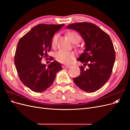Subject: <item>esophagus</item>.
I'll use <instances>...</instances> for the list:
<instances>
[{
	"instance_id": "1",
	"label": "esophagus",
	"mask_w": 130,
	"mask_h": 130,
	"mask_svg": "<svg viewBox=\"0 0 130 130\" xmlns=\"http://www.w3.org/2000/svg\"><path fill=\"white\" fill-rule=\"evenodd\" d=\"M70 67V66H69V65H63L62 68L63 69H67V68H69Z\"/></svg>"
}]
</instances>
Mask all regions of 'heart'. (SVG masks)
<instances>
[{"label": "heart", "mask_w": 130, "mask_h": 130, "mask_svg": "<svg viewBox=\"0 0 130 130\" xmlns=\"http://www.w3.org/2000/svg\"><path fill=\"white\" fill-rule=\"evenodd\" d=\"M68 36L72 43H77L81 40V36L76 31H70L68 33ZM58 35L55 34L53 37L51 45L53 48H55L58 41ZM75 58V54L71 52H66L63 50H60L55 55L56 60L60 63L64 64H68L72 62Z\"/></svg>", "instance_id": "obj_1"}]
</instances>
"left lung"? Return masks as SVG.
I'll return each instance as SVG.
<instances>
[{"mask_svg": "<svg viewBox=\"0 0 130 130\" xmlns=\"http://www.w3.org/2000/svg\"><path fill=\"white\" fill-rule=\"evenodd\" d=\"M67 29L78 32L86 43L85 49L78 61L80 75L73 78L77 87L86 92H94L107 82L111 76L116 59V52L108 35L92 23L81 22L69 24Z\"/></svg>", "mask_w": 130, "mask_h": 130, "instance_id": "8db88e82", "label": "left lung"}]
</instances>
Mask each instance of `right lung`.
Here are the masks:
<instances>
[{
  "instance_id": "1",
  "label": "right lung",
  "mask_w": 130,
  "mask_h": 130,
  "mask_svg": "<svg viewBox=\"0 0 130 130\" xmlns=\"http://www.w3.org/2000/svg\"><path fill=\"white\" fill-rule=\"evenodd\" d=\"M63 25L38 24L18 43L14 58L17 74L22 83L35 92L45 91L53 84L56 73L62 70L61 63L56 61L46 67L41 60L43 57L48 59L52 38ZM49 57L51 61L53 60Z\"/></svg>"
}]
</instances>
